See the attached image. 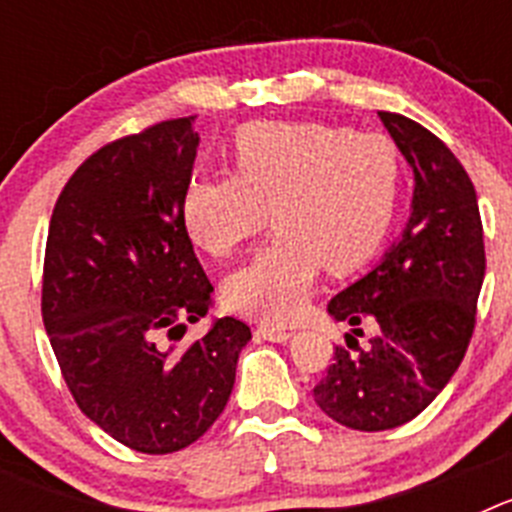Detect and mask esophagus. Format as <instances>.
<instances>
[{
	"mask_svg": "<svg viewBox=\"0 0 512 512\" xmlns=\"http://www.w3.org/2000/svg\"><path fill=\"white\" fill-rule=\"evenodd\" d=\"M256 333H259L264 341H274V343H284L292 338V330L279 328V325H271V323H259L256 325Z\"/></svg>",
	"mask_w": 512,
	"mask_h": 512,
	"instance_id": "34e87169",
	"label": "esophagus"
}]
</instances>
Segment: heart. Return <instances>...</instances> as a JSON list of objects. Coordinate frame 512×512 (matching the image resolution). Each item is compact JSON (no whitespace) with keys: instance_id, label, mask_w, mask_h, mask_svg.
<instances>
[{"instance_id":"heart-1","label":"heart","mask_w":512,"mask_h":512,"mask_svg":"<svg viewBox=\"0 0 512 512\" xmlns=\"http://www.w3.org/2000/svg\"><path fill=\"white\" fill-rule=\"evenodd\" d=\"M233 174H202L182 200L184 228L228 259L269 223L277 235L230 274L233 310L284 323L300 312L320 269L351 274L382 251L397 220L402 156L382 133L328 122H253L235 133Z\"/></svg>"}]
</instances>
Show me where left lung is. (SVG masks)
Masks as SVG:
<instances>
[{
  "instance_id": "obj_1",
  "label": "left lung",
  "mask_w": 512,
  "mask_h": 512,
  "mask_svg": "<svg viewBox=\"0 0 512 512\" xmlns=\"http://www.w3.org/2000/svg\"><path fill=\"white\" fill-rule=\"evenodd\" d=\"M379 117L413 166V215L382 264L328 305L354 335L374 322L378 336L361 349L348 333L312 390L328 418L366 433L408 423L449 384L472 341L485 279L477 192L461 161L420 122Z\"/></svg>"
}]
</instances>
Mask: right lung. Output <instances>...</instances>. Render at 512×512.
<instances>
[{
	"label": "right lung",
	"mask_w": 512,
	"mask_h": 512,
	"mask_svg": "<svg viewBox=\"0 0 512 512\" xmlns=\"http://www.w3.org/2000/svg\"><path fill=\"white\" fill-rule=\"evenodd\" d=\"M194 117L112 140L71 174L51 215L40 312L81 413L128 449L174 454L220 418L243 320L207 315L212 284L184 228Z\"/></svg>",
	"instance_id": "add662e5"
}]
</instances>
